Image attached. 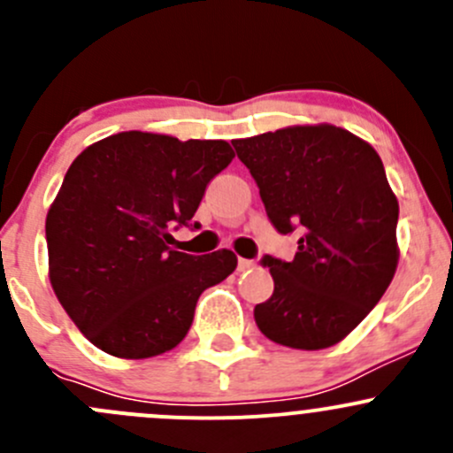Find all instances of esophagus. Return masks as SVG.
Masks as SVG:
<instances>
[{
	"label": "esophagus",
	"mask_w": 453,
	"mask_h": 453,
	"mask_svg": "<svg viewBox=\"0 0 453 453\" xmlns=\"http://www.w3.org/2000/svg\"><path fill=\"white\" fill-rule=\"evenodd\" d=\"M254 267V260L250 258H239V272H245V269Z\"/></svg>",
	"instance_id": "obj_1"
}]
</instances>
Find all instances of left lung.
Instances as JSON below:
<instances>
[{
    "label": "left lung",
    "instance_id": "left-lung-1",
    "mask_svg": "<svg viewBox=\"0 0 453 453\" xmlns=\"http://www.w3.org/2000/svg\"><path fill=\"white\" fill-rule=\"evenodd\" d=\"M232 144L273 227L300 234L294 260L263 258L273 294L254 307L256 324L276 344L328 349L372 311L399 263V201L381 157L333 125L287 127Z\"/></svg>",
    "mask_w": 453,
    "mask_h": 453
}]
</instances>
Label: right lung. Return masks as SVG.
<instances>
[{
    "instance_id": "add662e5",
    "label": "right lung",
    "mask_w": 453,
    "mask_h": 453,
    "mask_svg": "<svg viewBox=\"0 0 453 453\" xmlns=\"http://www.w3.org/2000/svg\"><path fill=\"white\" fill-rule=\"evenodd\" d=\"M232 157L226 140L122 131L67 168L45 219L50 282L96 349L122 359L175 349L199 296L234 272L230 250L171 248L173 227L193 226L205 186Z\"/></svg>"
}]
</instances>
